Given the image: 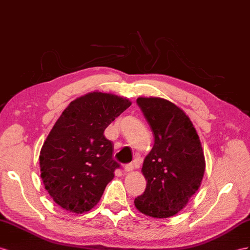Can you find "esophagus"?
Listing matches in <instances>:
<instances>
[{"instance_id":"34e87169","label":"esophagus","mask_w":250,"mask_h":250,"mask_svg":"<svg viewBox=\"0 0 250 250\" xmlns=\"http://www.w3.org/2000/svg\"><path fill=\"white\" fill-rule=\"evenodd\" d=\"M134 170V165L133 164H127L125 165V172H131Z\"/></svg>"}]
</instances>
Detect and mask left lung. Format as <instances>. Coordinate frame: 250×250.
<instances>
[{
	"label": "left lung",
	"instance_id": "8db88e82",
	"mask_svg": "<svg viewBox=\"0 0 250 250\" xmlns=\"http://www.w3.org/2000/svg\"><path fill=\"white\" fill-rule=\"evenodd\" d=\"M153 132L154 146L142 172L146 181L135 207L145 215L166 219L188 204L201 186L205 157L190 118L171 101L158 97L136 100Z\"/></svg>",
	"mask_w": 250,
	"mask_h": 250
}]
</instances>
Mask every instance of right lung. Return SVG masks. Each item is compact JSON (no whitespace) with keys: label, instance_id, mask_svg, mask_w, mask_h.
<instances>
[{"label":"right lung","instance_id":"add662e5","mask_svg":"<svg viewBox=\"0 0 250 250\" xmlns=\"http://www.w3.org/2000/svg\"><path fill=\"white\" fill-rule=\"evenodd\" d=\"M132 102L92 92L70 102L56 121L40 152L41 178L54 202L77 214L100 201L119 164L104 130Z\"/></svg>","mask_w":250,"mask_h":250}]
</instances>
